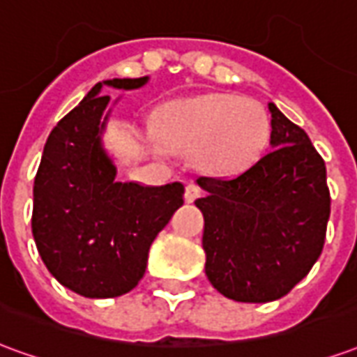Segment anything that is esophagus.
<instances>
[{
	"instance_id": "34e87169",
	"label": "esophagus",
	"mask_w": 357,
	"mask_h": 357,
	"mask_svg": "<svg viewBox=\"0 0 357 357\" xmlns=\"http://www.w3.org/2000/svg\"><path fill=\"white\" fill-rule=\"evenodd\" d=\"M201 195H202V189L199 185H195V183H189V185L185 187V201L187 202L197 201V199H199Z\"/></svg>"
}]
</instances>
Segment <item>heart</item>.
<instances>
[{
	"label": "heart",
	"instance_id": "1",
	"mask_svg": "<svg viewBox=\"0 0 357 357\" xmlns=\"http://www.w3.org/2000/svg\"><path fill=\"white\" fill-rule=\"evenodd\" d=\"M160 145L189 155L212 176L248 170L268 147L271 122L260 102L235 93H202L162 105L153 116Z\"/></svg>",
	"mask_w": 357,
	"mask_h": 357
}]
</instances>
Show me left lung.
<instances>
[{"mask_svg":"<svg viewBox=\"0 0 357 357\" xmlns=\"http://www.w3.org/2000/svg\"><path fill=\"white\" fill-rule=\"evenodd\" d=\"M271 151L231 179L199 178L204 271L235 302H271L300 283L321 255L331 214L325 162L306 132L273 102Z\"/></svg>","mask_w":357,"mask_h":357,"instance_id":"8db88e82","label":"left lung"}]
</instances>
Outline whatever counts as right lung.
<instances>
[{"label": "right lung", "mask_w": 357, "mask_h": 357, "mask_svg": "<svg viewBox=\"0 0 357 357\" xmlns=\"http://www.w3.org/2000/svg\"><path fill=\"white\" fill-rule=\"evenodd\" d=\"M143 78L95 84L47 137L34 179L32 233L45 268L86 298H114L145 275L149 248L183 204L185 187L118 181L102 143L110 118L102 88L139 89Z\"/></svg>", "instance_id": "obj_1"}]
</instances>
